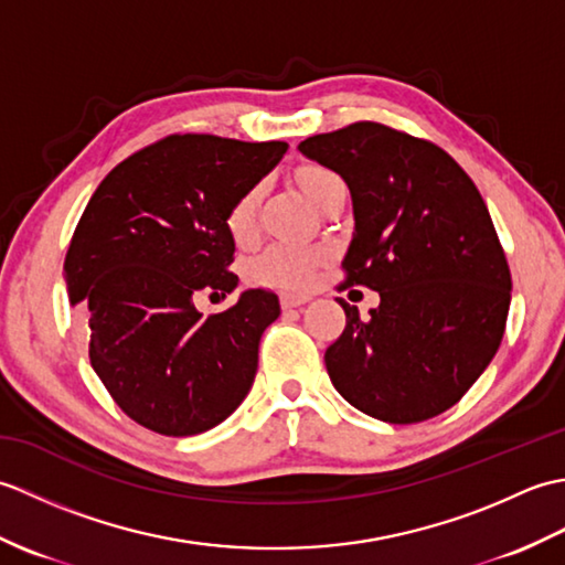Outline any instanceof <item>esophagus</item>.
I'll use <instances>...</instances> for the list:
<instances>
[{"mask_svg":"<svg viewBox=\"0 0 565 565\" xmlns=\"http://www.w3.org/2000/svg\"><path fill=\"white\" fill-rule=\"evenodd\" d=\"M310 301V296L306 294H281V308H298Z\"/></svg>","mask_w":565,"mask_h":565,"instance_id":"34e87169","label":"esophagus"}]
</instances>
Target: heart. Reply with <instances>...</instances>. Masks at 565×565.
I'll return each instance as SVG.
<instances>
[{
  "mask_svg": "<svg viewBox=\"0 0 565 565\" xmlns=\"http://www.w3.org/2000/svg\"><path fill=\"white\" fill-rule=\"evenodd\" d=\"M334 179H340L334 172L326 170V167H303L298 172V184H301L303 194L310 199L316 206L320 191L326 189ZM257 209H259V191L247 189L243 196H237L235 203L225 215V227L235 243H245L252 235H255V223H257ZM320 269V255L313 249L281 243L271 245L264 249L262 255L249 264V279L257 284H269L279 286V289L289 291H306L313 286L318 279Z\"/></svg>",
  "mask_w": 565,
  "mask_h": 565,
  "instance_id": "b5f03b06",
  "label": "heart"
}]
</instances>
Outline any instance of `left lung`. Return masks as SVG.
<instances>
[{
  "mask_svg": "<svg viewBox=\"0 0 565 565\" xmlns=\"http://www.w3.org/2000/svg\"><path fill=\"white\" fill-rule=\"evenodd\" d=\"M298 150L350 186L344 284L381 296L369 318L340 298L347 326L326 352L332 386L391 425L449 411L495 356L510 310V267L483 196L435 142L374 121Z\"/></svg>",
  "mask_w": 565,
  "mask_h": 565,
  "instance_id": "8db88e82",
  "label": "left lung"
}]
</instances>
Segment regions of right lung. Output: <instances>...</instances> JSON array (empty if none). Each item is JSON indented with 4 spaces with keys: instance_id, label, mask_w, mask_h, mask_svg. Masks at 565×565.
Masks as SVG:
<instances>
[{
    "instance_id": "1",
    "label": "right lung",
    "mask_w": 565,
    "mask_h": 565,
    "mask_svg": "<svg viewBox=\"0 0 565 565\" xmlns=\"http://www.w3.org/2000/svg\"><path fill=\"white\" fill-rule=\"evenodd\" d=\"M286 150L281 140L170 136L116 164L75 227L65 281L92 369L116 405L158 435H201L252 388L279 298L249 289L209 318L194 298L237 286L225 215Z\"/></svg>"
}]
</instances>
